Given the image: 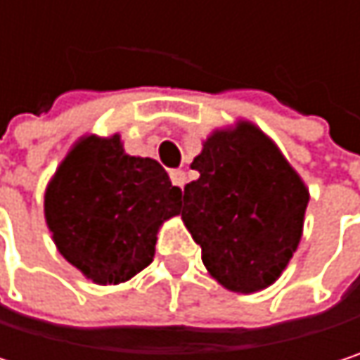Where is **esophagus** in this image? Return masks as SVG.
Wrapping results in <instances>:
<instances>
[{
	"mask_svg": "<svg viewBox=\"0 0 360 360\" xmlns=\"http://www.w3.org/2000/svg\"><path fill=\"white\" fill-rule=\"evenodd\" d=\"M171 181H173V185H177L179 189H183V185H185V181H187V177H185V171H181V169H177V171H171Z\"/></svg>",
	"mask_w": 360,
	"mask_h": 360,
	"instance_id": "34e87169",
	"label": "esophagus"
}]
</instances>
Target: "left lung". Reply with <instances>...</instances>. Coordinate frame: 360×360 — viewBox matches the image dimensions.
Masks as SVG:
<instances>
[{
  "instance_id": "obj_1",
  "label": "left lung",
  "mask_w": 360,
  "mask_h": 360,
  "mask_svg": "<svg viewBox=\"0 0 360 360\" xmlns=\"http://www.w3.org/2000/svg\"><path fill=\"white\" fill-rule=\"evenodd\" d=\"M185 185V227L206 271L227 290L252 294L279 279L300 244L309 187L275 141L240 120L212 131Z\"/></svg>"
}]
</instances>
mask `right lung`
<instances>
[{"label":"right lung","instance_id":"obj_1","mask_svg":"<svg viewBox=\"0 0 360 360\" xmlns=\"http://www.w3.org/2000/svg\"><path fill=\"white\" fill-rule=\"evenodd\" d=\"M181 189L152 158L129 156L120 135L81 137L45 189V223L58 252L98 285L143 271Z\"/></svg>","mask_w":360,"mask_h":360}]
</instances>
